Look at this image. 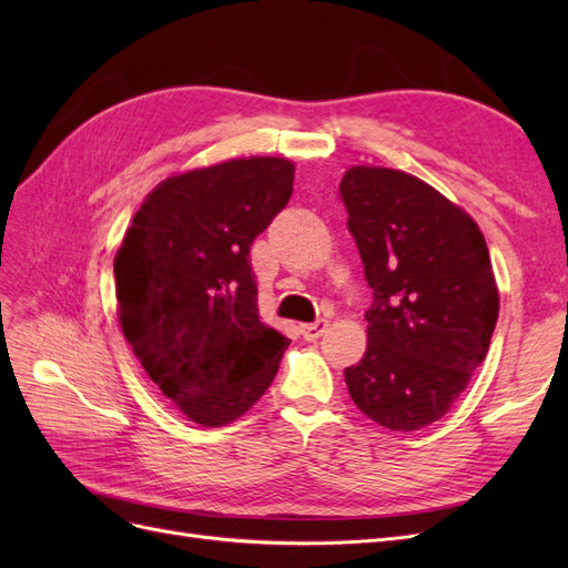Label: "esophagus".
Instances as JSON below:
<instances>
[{
    "label": "esophagus",
    "mask_w": 568,
    "mask_h": 568,
    "mask_svg": "<svg viewBox=\"0 0 568 568\" xmlns=\"http://www.w3.org/2000/svg\"><path fill=\"white\" fill-rule=\"evenodd\" d=\"M326 329H329V322L326 320H320L313 324H301V334L305 341H317L320 336H324Z\"/></svg>",
    "instance_id": "esophagus-1"
}]
</instances>
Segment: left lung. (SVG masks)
<instances>
[{
    "label": "left lung",
    "mask_w": 568,
    "mask_h": 568,
    "mask_svg": "<svg viewBox=\"0 0 568 568\" xmlns=\"http://www.w3.org/2000/svg\"><path fill=\"white\" fill-rule=\"evenodd\" d=\"M341 199L374 291L353 403L390 432L438 422L484 363L500 311L474 217L403 170L353 165Z\"/></svg>",
    "instance_id": "obj_1"
}]
</instances>
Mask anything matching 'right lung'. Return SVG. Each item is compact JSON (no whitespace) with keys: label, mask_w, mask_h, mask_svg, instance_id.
Returning a JSON list of instances; mask_svg holds the SVG:
<instances>
[{"label":"right lung","mask_w":568,"mask_h":568,"mask_svg":"<svg viewBox=\"0 0 568 568\" xmlns=\"http://www.w3.org/2000/svg\"><path fill=\"white\" fill-rule=\"evenodd\" d=\"M296 165L232 159L163 180L134 213L113 272L118 322L149 379L201 426H225L272 384L288 338L261 322L253 239Z\"/></svg>","instance_id":"obj_1"}]
</instances>
